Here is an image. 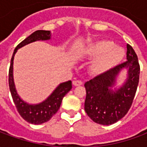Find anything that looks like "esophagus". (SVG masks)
<instances>
[{
	"label": "esophagus",
	"mask_w": 147,
	"mask_h": 147,
	"mask_svg": "<svg viewBox=\"0 0 147 147\" xmlns=\"http://www.w3.org/2000/svg\"><path fill=\"white\" fill-rule=\"evenodd\" d=\"M73 85L74 86H80V85H83V82L81 80H74L73 81Z\"/></svg>",
	"instance_id": "obj_1"
}]
</instances>
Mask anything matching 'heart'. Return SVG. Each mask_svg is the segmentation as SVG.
Instances as JSON below:
<instances>
[{"instance_id":"obj_1","label":"heart","mask_w":147,"mask_h":147,"mask_svg":"<svg viewBox=\"0 0 147 147\" xmlns=\"http://www.w3.org/2000/svg\"><path fill=\"white\" fill-rule=\"evenodd\" d=\"M124 49L120 46L114 45L109 40H102L93 43L87 49V54L95 57L91 64L94 72H104L114 67L123 59Z\"/></svg>"}]
</instances>
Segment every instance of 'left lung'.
<instances>
[{
  "instance_id": "8db88e82",
  "label": "left lung",
  "mask_w": 147,
  "mask_h": 147,
  "mask_svg": "<svg viewBox=\"0 0 147 147\" xmlns=\"http://www.w3.org/2000/svg\"><path fill=\"white\" fill-rule=\"evenodd\" d=\"M123 69H128V78L119 89H111ZM140 66L133 48L127 44V61L94 77L84 84L86 100L84 109L95 123L110 125L123 118L132 105L139 84Z\"/></svg>"
}]
</instances>
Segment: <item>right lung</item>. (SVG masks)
Listing matches in <instances>:
<instances>
[{
  "label": "right lung",
  "mask_w": 147,
  "mask_h": 147,
  "mask_svg": "<svg viewBox=\"0 0 147 147\" xmlns=\"http://www.w3.org/2000/svg\"><path fill=\"white\" fill-rule=\"evenodd\" d=\"M50 37H51V33L49 30H39L31 34L30 36L24 39L23 42H21L16 47L14 53L11 57V64L9 67L8 83H9V89H10V92L12 97V100L14 102L18 113H20L21 117L28 123H33V124H41V123L47 122L48 120L51 119L54 114H56V113L61 107L63 98L72 88L71 81L69 80L65 83H61L54 90V91L49 96L48 98L45 100L44 102H42V103H39L37 105H29L20 98V96L18 95L17 92L16 90L14 80H13V60H14V56L18 49L35 41L49 40L50 39Z\"/></svg>",
  "instance_id": "1"
}]
</instances>
